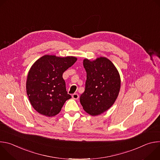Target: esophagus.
<instances>
[{"mask_svg":"<svg viewBox=\"0 0 160 160\" xmlns=\"http://www.w3.org/2000/svg\"><path fill=\"white\" fill-rule=\"evenodd\" d=\"M78 98H79V96H78V94H77V93L73 94L72 95V98H73V99H75V100L78 99Z\"/></svg>","mask_w":160,"mask_h":160,"instance_id":"esophagus-1","label":"esophagus"}]
</instances>
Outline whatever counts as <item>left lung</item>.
Listing matches in <instances>:
<instances>
[{
  "mask_svg": "<svg viewBox=\"0 0 160 160\" xmlns=\"http://www.w3.org/2000/svg\"><path fill=\"white\" fill-rule=\"evenodd\" d=\"M83 64L87 80L80 101L86 112L99 115L116 101L120 90V76L115 66L105 57L92 61L84 59Z\"/></svg>",
  "mask_w": 160,
  "mask_h": 160,
  "instance_id": "1",
  "label": "left lung"
}]
</instances>
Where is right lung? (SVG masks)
<instances>
[{"label": "right lung", "mask_w": 160, "mask_h": 160, "mask_svg": "<svg viewBox=\"0 0 160 160\" xmlns=\"http://www.w3.org/2000/svg\"><path fill=\"white\" fill-rule=\"evenodd\" d=\"M77 60L73 56L45 55L33 64L26 89L31 105L38 113L49 117L56 116L72 98L66 91L62 73Z\"/></svg>", "instance_id": "obj_1"}]
</instances>
